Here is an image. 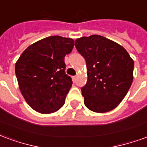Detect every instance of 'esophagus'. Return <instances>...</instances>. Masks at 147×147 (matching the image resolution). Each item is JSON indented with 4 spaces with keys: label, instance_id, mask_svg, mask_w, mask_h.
<instances>
[{
    "label": "esophagus",
    "instance_id": "34e87169",
    "mask_svg": "<svg viewBox=\"0 0 147 147\" xmlns=\"http://www.w3.org/2000/svg\"><path fill=\"white\" fill-rule=\"evenodd\" d=\"M72 79H73L74 81H76V79H77V76H73V77H72Z\"/></svg>",
    "mask_w": 147,
    "mask_h": 147
}]
</instances>
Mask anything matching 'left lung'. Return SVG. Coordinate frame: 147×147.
Wrapping results in <instances>:
<instances>
[{
    "label": "left lung",
    "instance_id": "obj_1",
    "mask_svg": "<svg viewBox=\"0 0 147 147\" xmlns=\"http://www.w3.org/2000/svg\"><path fill=\"white\" fill-rule=\"evenodd\" d=\"M75 46L87 68V81L81 88L84 104L95 113L113 110L131 87L134 61L123 46L101 35L77 38Z\"/></svg>",
    "mask_w": 147,
    "mask_h": 147
}]
</instances>
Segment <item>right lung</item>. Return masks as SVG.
I'll return each instance as SVG.
<instances>
[{"instance_id": "1", "label": "right lung", "mask_w": 147, "mask_h": 147, "mask_svg": "<svg viewBox=\"0 0 147 147\" xmlns=\"http://www.w3.org/2000/svg\"><path fill=\"white\" fill-rule=\"evenodd\" d=\"M74 40L50 36L28 46L15 66L21 94L31 108L40 113H52L64 105L72 80L65 74L64 57Z\"/></svg>"}]
</instances>
